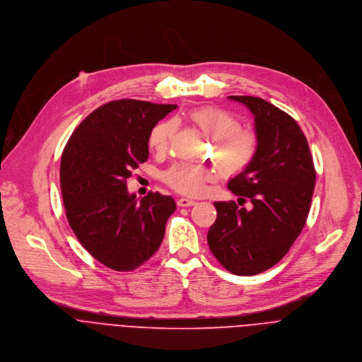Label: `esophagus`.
<instances>
[{"mask_svg": "<svg viewBox=\"0 0 362 362\" xmlns=\"http://www.w3.org/2000/svg\"><path fill=\"white\" fill-rule=\"evenodd\" d=\"M177 204H178L180 206H192V205L195 204V201L191 199V198H178Z\"/></svg>", "mask_w": 362, "mask_h": 362, "instance_id": "34e87169", "label": "esophagus"}]
</instances>
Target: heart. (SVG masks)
<instances>
[{
  "mask_svg": "<svg viewBox=\"0 0 362 362\" xmlns=\"http://www.w3.org/2000/svg\"><path fill=\"white\" fill-rule=\"evenodd\" d=\"M188 118L202 129L212 141V154L226 175L243 173L255 158L258 138L250 129H241V121L227 110L218 107H199L188 114ZM177 124L174 119L158 122L150 132V147L157 153H165L174 138ZM218 177L214 167H201L187 163L174 164L164 173V181L181 194H201L205 184Z\"/></svg>",
  "mask_w": 362,
  "mask_h": 362,
  "instance_id": "1",
  "label": "heart"
}]
</instances>
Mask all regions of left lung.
Returning a JSON list of instances; mask_svg holds the SVG:
<instances>
[{
    "label": "left lung",
    "mask_w": 362,
    "mask_h": 362,
    "mask_svg": "<svg viewBox=\"0 0 362 362\" xmlns=\"http://www.w3.org/2000/svg\"><path fill=\"white\" fill-rule=\"evenodd\" d=\"M228 98L244 104L255 121L257 156L228 182L235 195L243 202L250 199L253 206L247 210L234 201L214 202L216 220L206 241L227 271L248 276L274 267L301 234L315 168L308 141L291 115L258 97Z\"/></svg>",
    "instance_id": "1"
}]
</instances>
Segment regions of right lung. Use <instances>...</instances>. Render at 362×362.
I'll return each mask as SVG.
<instances>
[{
	"instance_id": "obj_1",
	"label": "right lung",
	"mask_w": 362,
	"mask_h": 362,
	"mask_svg": "<svg viewBox=\"0 0 362 362\" xmlns=\"http://www.w3.org/2000/svg\"><path fill=\"white\" fill-rule=\"evenodd\" d=\"M174 104L117 100L93 111L71 134L61 157L65 215L81 245L115 271H132L160 248L177 205L173 197L127 189L146 163L153 128Z\"/></svg>"
}]
</instances>
